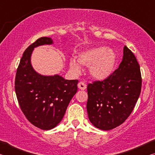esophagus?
Masks as SVG:
<instances>
[{
	"label": "esophagus",
	"instance_id": "1",
	"mask_svg": "<svg viewBox=\"0 0 155 155\" xmlns=\"http://www.w3.org/2000/svg\"><path fill=\"white\" fill-rule=\"evenodd\" d=\"M78 87L81 90H85L86 87H87V85H86V84L85 83H83V82H82V81H81V82H79L78 84Z\"/></svg>",
	"mask_w": 155,
	"mask_h": 155
}]
</instances>
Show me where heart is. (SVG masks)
Wrapping results in <instances>:
<instances>
[{
	"instance_id": "obj_1",
	"label": "heart",
	"mask_w": 155,
	"mask_h": 155,
	"mask_svg": "<svg viewBox=\"0 0 155 155\" xmlns=\"http://www.w3.org/2000/svg\"><path fill=\"white\" fill-rule=\"evenodd\" d=\"M116 54L111 48L95 47L80 52L77 60H70V66L74 71H81V66L89 67L90 75L98 81L107 79L114 72Z\"/></svg>"
}]
</instances>
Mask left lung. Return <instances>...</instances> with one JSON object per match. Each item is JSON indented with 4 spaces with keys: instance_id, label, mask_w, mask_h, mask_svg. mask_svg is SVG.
Returning a JSON list of instances; mask_svg holds the SVG:
<instances>
[{
    "instance_id": "1",
    "label": "left lung",
    "mask_w": 155,
    "mask_h": 155,
    "mask_svg": "<svg viewBox=\"0 0 155 155\" xmlns=\"http://www.w3.org/2000/svg\"><path fill=\"white\" fill-rule=\"evenodd\" d=\"M123 54L119 68L109 78L87 85L89 119L103 130L122 124L133 111L141 93V76L137 59L126 46Z\"/></svg>"
}]
</instances>
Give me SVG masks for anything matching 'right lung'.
Segmentation results:
<instances>
[{"label": "right lung", "instance_id": "add662e5", "mask_svg": "<svg viewBox=\"0 0 155 155\" xmlns=\"http://www.w3.org/2000/svg\"><path fill=\"white\" fill-rule=\"evenodd\" d=\"M53 44L43 37L25 50L15 79V91L20 109L31 124L50 130L61 121L72 97L77 91L78 80H65L61 76H44L35 71L31 63L34 48Z\"/></svg>", "mask_w": 155, "mask_h": 155}]
</instances>
